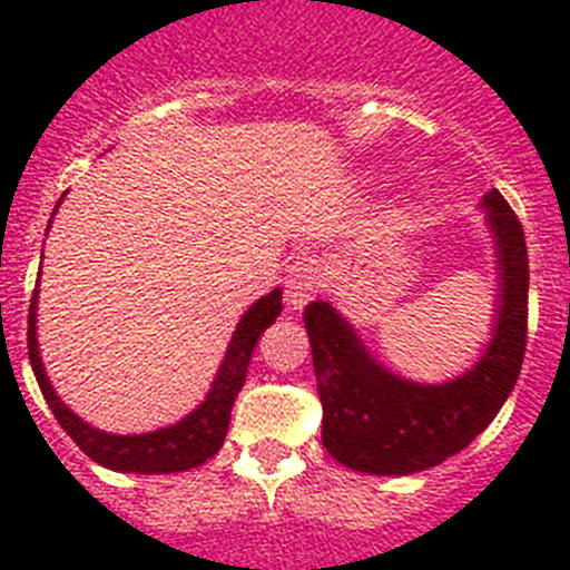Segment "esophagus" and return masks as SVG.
Instances as JSON below:
<instances>
[{"label":"esophagus","mask_w":570,"mask_h":570,"mask_svg":"<svg viewBox=\"0 0 570 570\" xmlns=\"http://www.w3.org/2000/svg\"><path fill=\"white\" fill-rule=\"evenodd\" d=\"M321 264H317L315 258H297L295 264L286 269V306L295 312L304 309L306 304H309L312 297L317 295V289H321Z\"/></svg>","instance_id":"obj_1"}]
</instances>
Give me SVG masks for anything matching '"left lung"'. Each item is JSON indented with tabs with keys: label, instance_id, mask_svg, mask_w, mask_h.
<instances>
[{
	"label": "left lung",
	"instance_id": "8db88e82",
	"mask_svg": "<svg viewBox=\"0 0 570 570\" xmlns=\"http://www.w3.org/2000/svg\"><path fill=\"white\" fill-rule=\"evenodd\" d=\"M485 209L494 238L497 304L491 341L469 372L445 383L400 377L374 361L355 326L326 301L304 312L323 403V445L363 474H414L463 451L509 400L528 337V249L522 224L491 189Z\"/></svg>",
	"mask_w": 570,
	"mask_h": 570
}]
</instances>
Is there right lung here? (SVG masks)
<instances>
[{"label": "right lung", "instance_id": "right-lung-1", "mask_svg": "<svg viewBox=\"0 0 570 570\" xmlns=\"http://www.w3.org/2000/svg\"><path fill=\"white\" fill-rule=\"evenodd\" d=\"M61 204V202H59ZM56 204V207H59ZM56 215V209H53ZM50 229V224H48ZM281 295L284 292L273 289L269 295L258 297L244 315L233 332V341L227 346L218 374L213 377L207 397L202 406H196L187 417L178 423L164 425L156 432L147 434H110L94 429L81 420L79 414L70 412L56 389L50 386V377L45 372L42 355H39V341H36V297H39V281H36L33 297H30L28 312V355L33 366L36 381L48 400L50 412L59 420V425L73 438V443L85 451L87 458L96 460L99 465L112 471H130V474H173V471H189L196 465L207 463L213 454L224 445L229 429V412L238 397L240 386L247 381V366L253 361L255 343L264 335L266 326H273L275 317L281 315Z\"/></svg>", "mask_w": 570, "mask_h": 570}]
</instances>
